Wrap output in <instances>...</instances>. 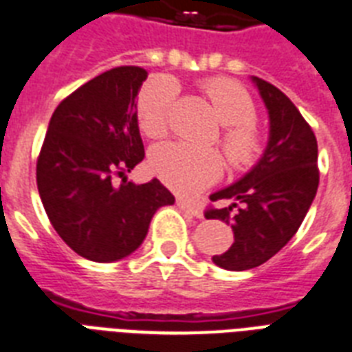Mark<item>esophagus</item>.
I'll use <instances>...</instances> for the list:
<instances>
[{
	"mask_svg": "<svg viewBox=\"0 0 352 352\" xmlns=\"http://www.w3.org/2000/svg\"><path fill=\"white\" fill-rule=\"evenodd\" d=\"M176 206L182 209V211H185V213L192 214V217H196V219H201L204 217V211H201V207L198 206V204H195V201H189V200H184V198H178L176 200Z\"/></svg>",
	"mask_w": 352,
	"mask_h": 352,
	"instance_id": "esophagus-1",
	"label": "esophagus"
}]
</instances>
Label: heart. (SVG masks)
<instances>
[{"mask_svg":"<svg viewBox=\"0 0 352 352\" xmlns=\"http://www.w3.org/2000/svg\"><path fill=\"white\" fill-rule=\"evenodd\" d=\"M201 91L224 124L220 146L231 167L241 173L255 167L266 151V138L255 121L257 106L250 91L226 77L207 78L201 82ZM176 95L178 84L167 75H157L145 82L135 99V119L141 132L152 139L163 138L168 132ZM148 165L168 189L184 196L198 195L224 174V162L219 152L187 143L154 146Z\"/></svg>","mask_w":352,"mask_h":352,"instance_id":"b5f03b06","label":"heart"}]
</instances>
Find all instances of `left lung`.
I'll return each instance as SVG.
<instances>
[{"mask_svg":"<svg viewBox=\"0 0 352 352\" xmlns=\"http://www.w3.org/2000/svg\"><path fill=\"white\" fill-rule=\"evenodd\" d=\"M253 82L270 113L268 146L244 178L211 195V201L228 200L230 206H209L204 213L233 228L235 242L213 263L235 272L264 264L298 233L320 184L310 124L274 84L258 77Z\"/></svg>","mask_w":352,"mask_h":352,"instance_id":"8db88e82","label":"left lung"}]
</instances>
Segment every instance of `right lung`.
Masks as SVG:
<instances>
[{"label":"right lung","mask_w":352,"mask_h":352,"mask_svg":"<svg viewBox=\"0 0 352 352\" xmlns=\"http://www.w3.org/2000/svg\"><path fill=\"white\" fill-rule=\"evenodd\" d=\"M146 77L139 65H119L82 84L56 106L38 154L49 222L73 252L95 263L135 252L154 213L174 204L160 179L135 185L124 178L145 157L135 97Z\"/></svg>","instance_id":"add662e5"}]
</instances>
